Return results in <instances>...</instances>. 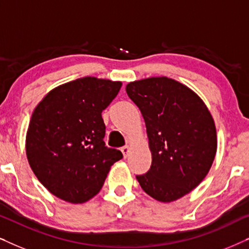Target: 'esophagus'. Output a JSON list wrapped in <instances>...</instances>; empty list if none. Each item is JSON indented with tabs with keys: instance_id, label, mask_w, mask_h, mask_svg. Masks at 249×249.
<instances>
[{
	"instance_id": "obj_1",
	"label": "esophagus",
	"mask_w": 249,
	"mask_h": 249,
	"mask_svg": "<svg viewBox=\"0 0 249 249\" xmlns=\"http://www.w3.org/2000/svg\"><path fill=\"white\" fill-rule=\"evenodd\" d=\"M121 152H122V154H124V158H127L129 152H130V147H129V146H124V147L121 148Z\"/></svg>"
}]
</instances>
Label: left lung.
<instances>
[{
	"label": "left lung",
	"instance_id": "1",
	"mask_svg": "<svg viewBox=\"0 0 249 249\" xmlns=\"http://www.w3.org/2000/svg\"><path fill=\"white\" fill-rule=\"evenodd\" d=\"M125 91L144 118L152 153L149 171L136 178L154 199L175 202L195 189L213 164L212 114L195 91L168 77L131 81Z\"/></svg>",
	"mask_w": 249,
	"mask_h": 249
}]
</instances>
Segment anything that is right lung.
<instances>
[{"instance_id":"right-lung-1","label":"right lung","mask_w":249,"mask_h":249,"mask_svg":"<svg viewBox=\"0 0 249 249\" xmlns=\"http://www.w3.org/2000/svg\"><path fill=\"white\" fill-rule=\"evenodd\" d=\"M121 81L83 77L53 88L37 104L26 135V155L37 179L51 194L81 204L100 193L122 153L103 141L102 111Z\"/></svg>"}]
</instances>
